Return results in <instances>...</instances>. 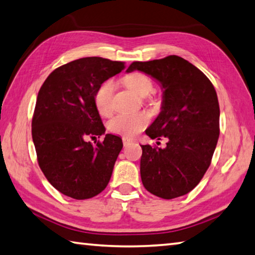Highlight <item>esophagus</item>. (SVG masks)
<instances>
[{
	"label": "esophagus",
	"mask_w": 255,
	"mask_h": 255,
	"mask_svg": "<svg viewBox=\"0 0 255 255\" xmlns=\"http://www.w3.org/2000/svg\"><path fill=\"white\" fill-rule=\"evenodd\" d=\"M123 142H124V146L126 147V146L129 145V143L132 142V139H130V138H127V137H124L123 138Z\"/></svg>",
	"instance_id": "esophagus-1"
}]
</instances>
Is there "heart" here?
<instances>
[{
  "label": "heart",
  "instance_id": "heart-1",
  "mask_svg": "<svg viewBox=\"0 0 255 255\" xmlns=\"http://www.w3.org/2000/svg\"><path fill=\"white\" fill-rule=\"evenodd\" d=\"M124 82L133 94L146 97L154 89L151 79L141 72H132L124 78ZM116 83L113 79L104 81L95 92V105L100 115L109 116L113 110V97ZM149 123L147 113L118 115L108 124L109 130L124 137H133Z\"/></svg>",
  "mask_w": 255,
  "mask_h": 255
}]
</instances>
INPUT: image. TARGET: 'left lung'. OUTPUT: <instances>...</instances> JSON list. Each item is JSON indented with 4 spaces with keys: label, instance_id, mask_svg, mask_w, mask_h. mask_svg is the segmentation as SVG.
Here are the masks:
<instances>
[{
    "label": "left lung",
    "instance_id": "obj_1",
    "mask_svg": "<svg viewBox=\"0 0 255 255\" xmlns=\"http://www.w3.org/2000/svg\"><path fill=\"white\" fill-rule=\"evenodd\" d=\"M141 71L159 82L161 112L146 135L166 137L165 148L140 145L143 187L164 200L183 196L201 182L210 167L220 136L216 91L200 69L178 55L132 62L127 72Z\"/></svg>",
    "mask_w": 255,
    "mask_h": 255
}]
</instances>
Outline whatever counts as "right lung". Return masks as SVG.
<instances>
[{
	"label": "right lung",
	"mask_w": 255,
	"mask_h": 255,
	"mask_svg": "<svg viewBox=\"0 0 255 255\" xmlns=\"http://www.w3.org/2000/svg\"><path fill=\"white\" fill-rule=\"evenodd\" d=\"M124 69L120 61L81 58L55 69L41 87L32 139L41 170L63 195L87 200L107 187L122 138L106 133L96 146L86 138L106 131L95 105L97 88Z\"/></svg>",
	"instance_id": "obj_1"
}]
</instances>
